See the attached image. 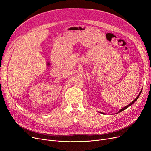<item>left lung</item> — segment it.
<instances>
[{
    "label": "left lung",
    "mask_w": 151,
    "mask_h": 151,
    "mask_svg": "<svg viewBox=\"0 0 151 151\" xmlns=\"http://www.w3.org/2000/svg\"><path fill=\"white\" fill-rule=\"evenodd\" d=\"M141 91H142V89H141V92H139V94H138V96H137V98H136V99H134V100H133V101H132V103H130V104H129V105H127V106H125V107H124V108H122V109H120V110H119V111H118V113H121V111H124V110H125V109H127V108H129V106H131V105H133V104H134V102H135V101H137V99H138V97H139V96H140V94H141ZM100 113H101V114H104V113H102V112H100Z\"/></svg>",
    "instance_id": "left-lung-1"
}]
</instances>
